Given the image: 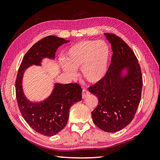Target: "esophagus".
<instances>
[{
  "label": "esophagus",
  "mask_w": 160,
  "mask_h": 160,
  "mask_svg": "<svg viewBox=\"0 0 160 160\" xmlns=\"http://www.w3.org/2000/svg\"><path fill=\"white\" fill-rule=\"evenodd\" d=\"M90 95V93L88 91V90H86V89H83V91H82V98H86L88 96H89Z\"/></svg>",
  "instance_id": "esophagus-1"
}]
</instances>
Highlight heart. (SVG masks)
I'll use <instances>...</instances> for the list:
<instances>
[{
  "instance_id": "1",
  "label": "heart",
  "mask_w": 160,
  "mask_h": 160,
  "mask_svg": "<svg viewBox=\"0 0 160 160\" xmlns=\"http://www.w3.org/2000/svg\"><path fill=\"white\" fill-rule=\"evenodd\" d=\"M110 47L104 41L85 40L71 45L65 53L61 67L71 77L81 69L83 78L91 83L101 81L107 74L110 59Z\"/></svg>"
}]
</instances>
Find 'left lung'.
<instances>
[{"mask_svg":"<svg viewBox=\"0 0 160 160\" xmlns=\"http://www.w3.org/2000/svg\"><path fill=\"white\" fill-rule=\"evenodd\" d=\"M104 35L113 55L105 77L89 88L98 99L91 115L99 129L114 133L126 127L134 118L141 99L142 75L136 57L126 43L113 34Z\"/></svg>","mask_w":160,"mask_h":160,"instance_id":"obj_1","label":"left lung"}]
</instances>
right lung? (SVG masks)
<instances>
[{
	"label": "right lung",
	"mask_w": 160,
	"mask_h": 160,
	"mask_svg": "<svg viewBox=\"0 0 160 160\" xmlns=\"http://www.w3.org/2000/svg\"><path fill=\"white\" fill-rule=\"evenodd\" d=\"M69 42L53 35L42 38L27 51L18 71L15 88L19 109L29 126L45 136L55 135L65 127L71 107L81 100L82 89L77 83H54L51 94L46 99L31 101L23 91L24 73L32 65L42 66L45 59L54 61L58 48Z\"/></svg>",
	"instance_id": "add662e5"
}]
</instances>
